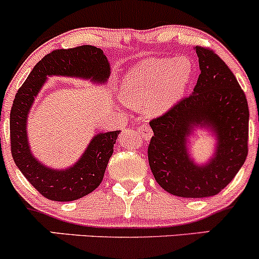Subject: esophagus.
Wrapping results in <instances>:
<instances>
[{
	"mask_svg": "<svg viewBox=\"0 0 259 259\" xmlns=\"http://www.w3.org/2000/svg\"><path fill=\"white\" fill-rule=\"evenodd\" d=\"M137 130L143 140H149L152 137V135H153V132H152V130L149 128L147 124H141V126H138Z\"/></svg>",
	"mask_w": 259,
	"mask_h": 259,
	"instance_id": "obj_1",
	"label": "esophagus"
}]
</instances>
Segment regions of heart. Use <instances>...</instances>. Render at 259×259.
Listing matches in <instances>:
<instances>
[{"mask_svg": "<svg viewBox=\"0 0 259 259\" xmlns=\"http://www.w3.org/2000/svg\"><path fill=\"white\" fill-rule=\"evenodd\" d=\"M191 76L192 66L187 58L146 60L124 76L119 98L133 110L161 114L182 97Z\"/></svg>", "mask_w": 259, "mask_h": 259, "instance_id": "b5f03b06", "label": "heart"}]
</instances>
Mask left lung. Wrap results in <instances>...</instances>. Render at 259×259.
Segmentation results:
<instances>
[{
  "instance_id": "8db88e82",
  "label": "left lung",
  "mask_w": 259,
  "mask_h": 259,
  "mask_svg": "<svg viewBox=\"0 0 259 259\" xmlns=\"http://www.w3.org/2000/svg\"><path fill=\"white\" fill-rule=\"evenodd\" d=\"M199 73L193 93L153 118L148 162L156 182L173 196H215L234 178L248 154L249 110L246 95L222 58L196 46ZM197 125L218 138L208 164L196 165L189 157L188 136Z\"/></svg>"
}]
</instances>
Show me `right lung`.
Wrapping results in <instances>:
<instances>
[{"mask_svg":"<svg viewBox=\"0 0 259 259\" xmlns=\"http://www.w3.org/2000/svg\"><path fill=\"white\" fill-rule=\"evenodd\" d=\"M111 68L103 51L95 46L55 50L45 56L17 91L10 114L11 153L18 169L39 193L51 201L70 202L87 196L101 185L113 153L119 131L98 133L81 158L67 169L44 166L31 153L27 138V116L47 76L81 77L106 83Z\"/></svg>","mask_w":259,"mask_h":259,"instance_id":"right-lung-1","label":"right lung"}]
</instances>
